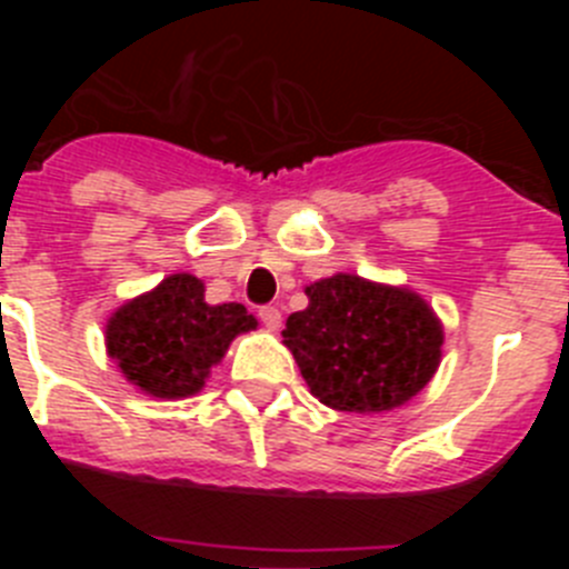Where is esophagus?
<instances>
[{"instance_id": "1", "label": "esophagus", "mask_w": 569, "mask_h": 569, "mask_svg": "<svg viewBox=\"0 0 569 569\" xmlns=\"http://www.w3.org/2000/svg\"><path fill=\"white\" fill-rule=\"evenodd\" d=\"M259 319L264 328H270V330L281 328V310L273 308V305H264V308H259Z\"/></svg>"}]
</instances>
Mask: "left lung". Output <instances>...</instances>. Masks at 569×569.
Instances as JSON below:
<instances>
[{"label": "left lung", "instance_id": "1", "mask_svg": "<svg viewBox=\"0 0 569 569\" xmlns=\"http://www.w3.org/2000/svg\"><path fill=\"white\" fill-rule=\"evenodd\" d=\"M308 308L281 330L310 393L345 413H381L433 379L445 330L421 296L336 273L313 281Z\"/></svg>", "mask_w": 569, "mask_h": 569}]
</instances>
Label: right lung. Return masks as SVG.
<instances>
[{"label": "right lung", "instance_id": "add662e5", "mask_svg": "<svg viewBox=\"0 0 569 569\" xmlns=\"http://www.w3.org/2000/svg\"><path fill=\"white\" fill-rule=\"evenodd\" d=\"M256 325L244 305H208L202 279L173 273L110 316L104 345L130 385L156 399H184Z\"/></svg>", "mask_w": 569, "mask_h": 569}]
</instances>
